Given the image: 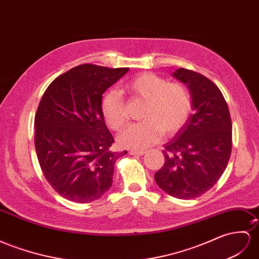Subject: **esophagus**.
I'll return each instance as SVG.
<instances>
[{
    "instance_id": "1",
    "label": "esophagus",
    "mask_w": 259,
    "mask_h": 259,
    "mask_svg": "<svg viewBox=\"0 0 259 259\" xmlns=\"http://www.w3.org/2000/svg\"><path fill=\"white\" fill-rule=\"evenodd\" d=\"M145 153V152L144 151H138V150H131L130 152H129V154L130 155H139V156H140V155H143Z\"/></svg>"
}]
</instances>
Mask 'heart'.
Returning a JSON list of instances; mask_svg holds the SVG:
<instances>
[{
	"mask_svg": "<svg viewBox=\"0 0 259 259\" xmlns=\"http://www.w3.org/2000/svg\"><path fill=\"white\" fill-rule=\"evenodd\" d=\"M123 90L136 99L145 102L142 122L125 128L118 137L122 148L147 149L165 136H173L187 122L191 112V98L182 84L169 83L168 79L153 73H143L129 79ZM102 115L112 130H120L127 122L125 106L117 91H108L102 99Z\"/></svg>",
	"mask_w": 259,
	"mask_h": 259,
	"instance_id": "heart-1",
	"label": "heart"
}]
</instances>
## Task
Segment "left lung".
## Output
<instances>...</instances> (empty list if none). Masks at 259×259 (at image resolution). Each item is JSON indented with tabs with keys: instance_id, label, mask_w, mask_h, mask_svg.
<instances>
[{
	"instance_id": "1",
	"label": "left lung",
	"mask_w": 259,
	"mask_h": 259,
	"mask_svg": "<svg viewBox=\"0 0 259 259\" xmlns=\"http://www.w3.org/2000/svg\"><path fill=\"white\" fill-rule=\"evenodd\" d=\"M173 76L186 84L195 112L164 144L165 162L154 180L169 196L194 199L213 187L228 166L232 121L221 91L209 78L184 68Z\"/></svg>"
}]
</instances>
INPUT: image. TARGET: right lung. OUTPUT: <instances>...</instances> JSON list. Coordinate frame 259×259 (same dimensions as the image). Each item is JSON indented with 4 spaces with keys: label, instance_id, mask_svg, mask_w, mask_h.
Segmentation results:
<instances>
[{
    "label": "right lung",
    "instance_id": "right-lung-1",
    "mask_svg": "<svg viewBox=\"0 0 259 259\" xmlns=\"http://www.w3.org/2000/svg\"><path fill=\"white\" fill-rule=\"evenodd\" d=\"M129 71L82 64L44 93L35 117V148L46 180L70 201L101 198L112 185L118 157L102 115L103 94Z\"/></svg>",
    "mask_w": 259,
    "mask_h": 259
}]
</instances>
